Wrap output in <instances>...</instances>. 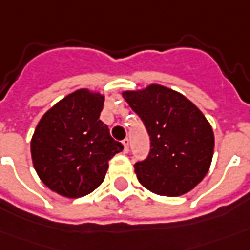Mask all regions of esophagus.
<instances>
[{"label":"esophagus","instance_id":"esophagus-1","mask_svg":"<svg viewBox=\"0 0 250 250\" xmlns=\"http://www.w3.org/2000/svg\"><path fill=\"white\" fill-rule=\"evenodd\" d=\"M122 144H124V152L126 154V152L129 151V139H128V137L122 140Z\"/></svg>","mask_w":250,"mask_h":250}]
</instances>
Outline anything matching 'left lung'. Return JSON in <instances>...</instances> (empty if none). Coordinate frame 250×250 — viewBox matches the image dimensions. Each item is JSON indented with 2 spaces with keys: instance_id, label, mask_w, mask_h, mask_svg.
I'll list each match as a JSON object with an SVG mask.
<instances>
[{
  "instance_id": "8db88e82",
  "label": "left lung",
  "mask_w": 250,
  "mask_h": 250,
  "mask_svg": "<svg viewBox=\"0 0 250 250\" xmlns=\"http://www.w3.org/2000/svg\"><path fill=\"white\" fill-rule=\"evenodd\" d=\"M122 96L149 136V154L135 163L137 180L161 196L192 190L208 173L214 155V132L207 118L180 92L158 84Z\"/></svg>"
}]
</instances>
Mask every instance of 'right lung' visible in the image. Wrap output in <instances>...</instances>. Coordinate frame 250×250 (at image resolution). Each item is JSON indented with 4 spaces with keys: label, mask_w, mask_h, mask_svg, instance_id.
Instances as JSON below:
<instances>
[{
    "label": "right lung",
    "mask_w": 250,
    "mask_h": 250,
    "mask_svg": "<svg viewBox=\"0 0 250 250\" xmlns=\"http://www.w3.org/2000/svg\"><path fill=\"white\" fill-rule=\"evenodd\" d=\"M104 96L79 89L43 115L31 140L39 178L53 192L77 199L104 180L108 161L124 149L99 120Z\"/></svg>",
    "instance_id": "1"
}]
</instances>
